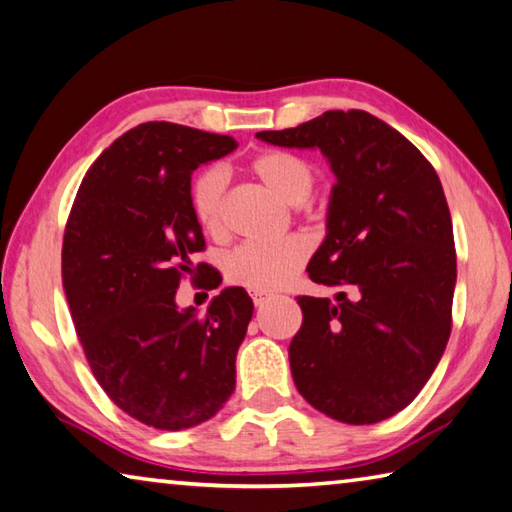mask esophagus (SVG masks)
<instances>
[{"mask_svg":"<svg viewBox=\"0 0 512 512\" xmlns=\"http://www.w3.org/2000/svg\"><path fill=\"white\" fill-rule=\"evenodd\" d=\"M250 297H253L255 306H264L268 300H271L273 293H268V291H253V293H250Z\"/></svg>","mask_w":512,"mask_h":512,"instance_id":"obj_1","label":"esophagus"}]
</instances>
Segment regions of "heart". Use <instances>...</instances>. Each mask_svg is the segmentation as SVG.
Instances as JSON below:
<instances>
[{
	"label": "heart",
	"mask_w": 512,
	"mask_h": 512,
	"mask_svg": "<svg viewBox=\"0 0 512 512\" xmlns=\"http://www.w3.org/2000/svg\"><path fill=\"white\" fill-rule=\"evenodd\" d=\"M250 172L282 201L297 206L309 199L315 185V167L300 154L268 150L250 161ZM192 212L201 228L221 237L226 232V172L208 167L192 183ZM311 255L309 239L288 235L277 241H246L230 250L224 273L230 284L250 291H277L302 271Z\"/></svg>",
	"instance_id": "1"
}]
</instances>
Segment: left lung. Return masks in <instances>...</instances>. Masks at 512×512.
I'll return each mask as SVG.
<instances>
[{
  "instance_id": "left-lung-1",
  "label": "left lung",
  "mask_w": 512,
  "mask_h": 512,
  "mask_svg": "<svg viewBox=\"0 0 512 512\" xmlns=\"http://www.w3.org/2000/svg\"><path fill=\"white\" fill-rule=\"evenodd\" d=\"M257 138L318 147L336 183L327 237L309 266L329 297H297L302 327L288 347L297 392L315 410L369 425L410 405L448 345L457 284L452 219L430 161L360 109Z\"/></svg>"
}]
</instances>
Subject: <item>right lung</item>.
I'll return each mask as SVG.
<instances>
[{"label": "right lung", "instance_id": "1", "mask_svg": "<svg viewBox=\"0 0 512 512\" xmlns=\"http://www.w3.org/2000/svg\"><path fill=\"white\" fill-rule=\"evenodd\" d=\"M237 150L232 136L143 123L89 167L62 244V284L89 367L120 410L156 430H188L235 392V358L253 300L224 288L206 315L179 311L185 275L217 288L192 264L206 248L192 212V172Z\"/></svg>", "mask_w": 512, "mask_h": 512}]
</instances>
